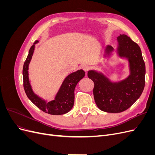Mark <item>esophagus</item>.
<instances>
[{
  "mask_svg": "<svg viewBox=\"0 0 155 155\" xmlns=\"http://www.w3.org/2000/svg\"><path fill=\"white\" fill-rule=\"evenodd\" d=\"M82 68H83V70H85L86 72H87L88 70H90V67H89L88 65H87V64H83L82 65Z\"/></svg>",
  "mask_w": 155,
  "mask_h": 155,
  "instance_id": "obj_1",
  "label": "esophagus"
}]
</instances>
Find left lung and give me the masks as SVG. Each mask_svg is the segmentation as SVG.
I'll list each match as a JSON object with an SVG mask.
<instances>
[{"label":"left lung","instance_id":"left-lung-1","mask_svg":"<svg viewBox=\"0 0 155 155\" xmlns=\"http://www.w3.org/2000/svg\"><path fill=\"white\" fill-rule=\"evenodd\" d=\"M118 42L119 56L129 61V76L120 81L111 82L102 73L95 70L88 72V77L94 83L93 94L97 107L110 113L129 109L141 96L145 87V65L140 46L125 34L118 37ZM113 50L111 46L105 49L108 55Z\"/></svg>","mask_w":155,"mask_h":155}]
</instances>
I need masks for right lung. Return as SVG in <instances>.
I'll return each instance as SVG.
<instances>
[{
  "label": "right lung",
  "instance_id": "1",
  "mask_svg": "<svg viewBox=\"0 0 155 155\" xmlns=\"http://www.w3.org/2000/svg\"><path fill=\"white\" fill-rule=\"evenodd\" d=\"M37 43L38 41H35L31 46L23 66V86L25 92L33 104L46 113L52 115L66 114L74 106L75 87L78 83L85 76V72L83 70H79L69 74L63 81L54 100L46 102L41 99L33 92L28 78V66L34 54L35 45Z\"/></svg>",
  "mask_w": 155,
  "mask_h": 155
}]
</instances>
